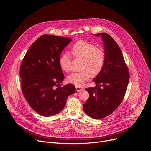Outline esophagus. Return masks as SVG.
<instances>
[{
	"mask_svg": "<svg viewBox=\"0 0 151 151\" xmlns=\"http://www.w3.org/2000/svg\"><path fill=\"white\" fill-rule=\"evenodd\" d=\"M76 91L79 92V91H82L83 90V88L81 87H79V86H76Z\"/></svg>",
	"mask_w": 151,
	"mask_h": 151,
	"instance_id": "obj_1",
	"label": "esophagus"
}]
</instances>
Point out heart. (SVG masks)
<instances>
[{
  "label": "heart",
  "mask_w": 151,
  "mask_h": 151,
  "mask_svg": "<svg viewBox=\"0 0 151 151\" xmlns=\"http://www.w3.org/2000/svg\"><path fill=\"white\" fill-rule=\"evenodd\" d=\"M72 54L76 58L82 59L79 72H75L68 76V81L75 85L81 86L91 76H97L103 70L106 54L104 50L97 48L92 43L79 40L72 47ZM72 57L68 52H64L59 58V64L61 69L66 72L70 70Z\"/></svg>",
  "instance_id": "b5f03b06"
}]
</instances>
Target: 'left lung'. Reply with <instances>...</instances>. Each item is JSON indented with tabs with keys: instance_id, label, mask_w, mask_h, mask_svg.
Returning <instances> with one entry per match:
<instances>
[{
	"instance_id": "8db88e82",
	"label": "left lung",
	"mask_w": 151,
	"mask_h": 151,
	"mask_svg": "<svg viewBox=\"0 0 151 151\" xmlns=\"http://www.w3.org/2000/svg\"><path fill=\"white\" fill-rule=\"evenodd\" d=\"M101 36L106 54L104 66L93 79L95 87L85 88L89 98L83 105L84 112L94 119L104 118L114 112L122 102L130 75L122 52L115 40L107 33Z\"/></svg>"
}]
</instances>
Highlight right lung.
I'll return each instance as SVG.
<instances>
[{
	"label": "right lung",
	"instance_id": "obj_1",
	"mask_svg": "<svg viewBox=\"0 0 151 151\" xmlns=\"http://www.w3.org/2000/svg\"><path fill=\"white\" fill-rule=\"evenodd\" d=\"M71 41L70 38L43 35L33 42L21 64L23 94L32 108L40 115L51 116L59 113L68 97L76 91L70 83L60 85L64 78L60 56Z\"/></svg>",
	"mask_w": 151,
	"mask_h": 151
}]
</instances>
